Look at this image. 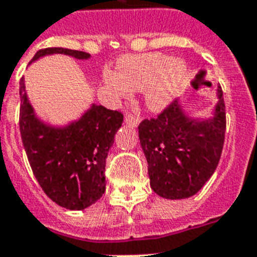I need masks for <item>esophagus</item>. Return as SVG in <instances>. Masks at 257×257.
I'll use <instances>...</instances> for the list:
<instances>
[{"label": "esophagus", "instance_id": "obj_1", "mask_svg": "<svg viewBox=\"0 0 257 257\" xmlns=\"http://www.w3.org/2000/svg\"><path fill=\"white\" fill-rule=\"evenodd\" d=\"M125 122L129 125H132V126H137V125L140 124V117L139 116H136V114L126 113L125 114Z\"/></svg>", "mask_w": 257, "mask_h": 257}]
</instances>
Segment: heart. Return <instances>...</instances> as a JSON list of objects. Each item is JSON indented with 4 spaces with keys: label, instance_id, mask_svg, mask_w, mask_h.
Returning a JSON list of instances; mask_svg holds the SVG:
<instances>
[{
    "label": "heart",
    "instance_id": "b5f03b06",
    "mask_svg": "<svg viewBox=\"0 0 257 257\" xmlns=\"http://www.w3.org/2000/svg\"><path fill=\"white\" fill-rule=\"evenodd\" d=\"M186 76L187 67L182 60L161 53H147L121 58L117 71H105L103 80L116 97L145 89L148 108L161 110L176 97Z\"/></svg>",
    "mask_w": 257,
    "mask_h": 257
}]
</instances>
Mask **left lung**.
Instances as JSON below:
<instances>
[{
    "label": "left lung",
    "mask_w": 257,
    "mask_h": 257,
    "mask_svg": "<svg viewBox=\"0 0 257 257\" xmlns=\"http://www.w3.org/2000/svg\"><path fill=\"white\" fill-rule=\"evenodd\" d=\"M216 91L211 117H190L176 100L157 117L139 125L150 187L160 197H193L215 172L226 133V105L222 88Z\"/></svg>",
    "instance_id": "left-lung-1"
}]
</instances>
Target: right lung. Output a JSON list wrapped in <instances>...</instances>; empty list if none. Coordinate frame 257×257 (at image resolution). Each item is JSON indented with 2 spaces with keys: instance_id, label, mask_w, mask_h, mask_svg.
<instances>
[{
  "instance_id": "obj_1",
  "label": "right lung",
  "mask_w": 257,
  "mask_h": 257,
  "mask_svg": "<svg viewBox=\"0 0 257 257\" xmlns=\"http://www.w3.org/2000/svg\"><path fill=\"white\" fill-rule=\"evenodd\" d=\"M53 54L80 60L91 56L78 50L49 47L39 50L31 62ZM20 96L21 137L31 170L46 195L67 210H84L99 201L105 191V160L124 120L121 112L92 104L76 121L53 126L37 117L24 78Z\"/></svg>"
}]
</instances>
